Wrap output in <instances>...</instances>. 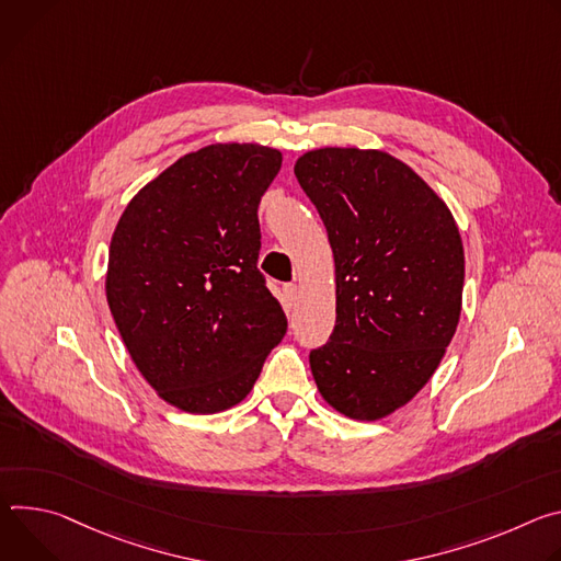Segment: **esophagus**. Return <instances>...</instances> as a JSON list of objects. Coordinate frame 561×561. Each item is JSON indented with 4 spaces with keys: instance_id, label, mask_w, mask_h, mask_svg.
<instances>
[{
    "instance_id": "34e87169",
    "label": "esophagus",
    "mask_w": 561,
    "mask_h": 561,
    "mask_svg": "<svg viewBox=\"0 0 561 561\" xmlns=\"http://www.w3.org/2000/svg\"><path fill=\"white\" fill-rule=\"evenodd\" d=\"M283 294H285L287 305H294V302H296V298H298V285H294V283L285 285V287H283Z\"/></svg>"
}]
</instances>
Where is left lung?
<instances>
[{
	"mask_svg": "<svg viewBox=\"0 0 561 561\" xmlns=\"http://www.w3.org/2000/svg\"><path fill=\"white\" fill-rule=\"evenodd\" d=\"M294 173L334 252L336 325L309 352L317 388L336 412L379 421L430 381L457 332L459 227L425 180L386 151L314 149Z\"/></svg>",
	"mask_w": 561,
	"mask_h": 561,
	"instance_id": "1",
	"label": "left lung"
}]
</instances>
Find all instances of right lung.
Wrapping results in <instances>:
<instances>
[{"label":"right lung","mask_w":561,"mask_h":561,"mask_svg":"<svg viewBox=\"0 0 561 561\" xmlns=\"http://www.w3.org/2000/svg\"><path fill=\"white\" fill-rule=\"evenodd\" d=\"M280 162L263 145L186 153L142 186L113 231V321L147 383L184 412L240 403L287 332L259 272V205Z\"/></svg>","instance_id":"obj_1"}]
</instances>
